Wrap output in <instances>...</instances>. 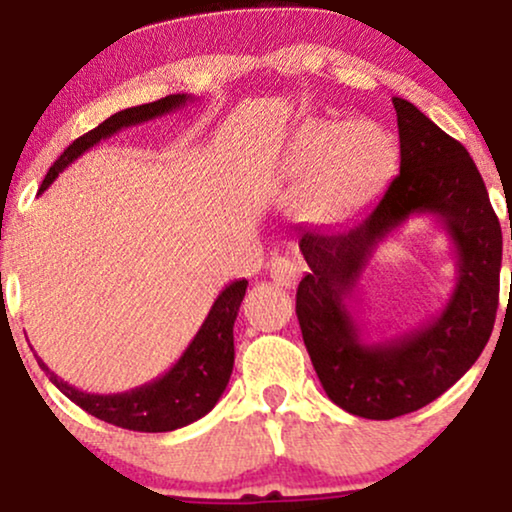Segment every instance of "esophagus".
<instances>
[{
  "mask_svg": "<svg viewBox=\"0 0 512 512\" xmlns=\"http://www.w3.org/2000/svg\"><path fill=\"white\" fill-rule=\"evenodd\" d=\"M269 274H272L276 284L291 289V286L298 281V276H301V264L291 260V257L276 255L272 257V262H269Z\"/></svg>",
  "mask_w": 512,
  "mask_h": 512,
  "instance_id": "esophagus-1",
  "label": "esophagus"
}]
</instances>
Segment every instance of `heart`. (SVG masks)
<instances>
[{
    "instance_id": "heart-1",
    "label": "heart",
    "mask_w": 512,
    "mask_h": 512,
    "mask_svg": "<svg viewBox=\"0 0 512 512\" xmlns=\"http://www.w3.org/2000/svg\"><path fill=\"white\" fill-rule=\"evenodd\" d=\"M397 166V144L370 120H305L281 156L279 182L303 185L298 211L317 223L349 219L383 190Z\"/></svg>"
}]
</instances>
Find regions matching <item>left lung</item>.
I'll return each instance as SVG.
<instances>
[{
  "mask_svg": "<svg viewBox=\"0 0 512 512\" xmlns=\"http://www.w3.org/2000/svg\"><path fill=\"white\" fill-rule=\"evenodd\" d=\"M399 175L366 216L298 240L310 272L296 291L305 349L337 407L363 419H395L426 407L474 366L498 308L503 236L472 156L404 98H392ZM411 215H433L458 257V284L438 316L416 331L370 340L348 310L369 257ZM512 238V236H510Z\"/></svg>",
  "mask_w": 512,
  "mask_h": 512,
  "instance_id": "8db88e82",
  "label": "left lung"
}]
</instances>
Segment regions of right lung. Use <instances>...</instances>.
<instances>
[{
    "label": "right lung",
    "mask_w": 512,
    "mask_h": 512,
    "mask_svg": "<svg viewBox=\"0 0 512 512\" xmlns=\"http://www.w3.org/2000/svg\"><path fill=\"white\" fill-rule=\"evenodd\" d=\"M187 101H192V96L173 93V96L161 98V101L144 103L137 105V108H127L110 115L96 129L86 132L84 137H79L64 149V154L52 163L48 175H45L38 195L48 190L69 163H74L76 158L86 154L88 149H93L98 142L113 137L120 129L142 125V122L154 120V117L173 113V110L182 108ZM245 289H248V281L245 279L231 281L219 293V298L211 305L209 315L204 317L195 339L182 351V356L173 363V368L163 373L161 378L134 387V390L117 392V395H91V392L76 390L74 385L57 378L40 358L38 366L50 375V380L57 385L62 395H67L74 404H79L81 409L96 416V419L142 433L175 431V428L192 424V421L209 414L214 404L219 402L223 390H226L228 380H231L233 358H236L233 325H236Z\"/></svg>",
    "instance_id": "add662e5"
}]
</instances>
